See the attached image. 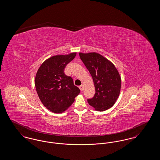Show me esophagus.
I'll return each instance as SVG.
<instances>
[{"label": "esophagus", "instance_id": "obj_1", "mask_svg": "<svg viewBox=\"0 0 160 160\" xmlns=\"http://www.w3.org/2000/svg\"><path fill=\"white\" fill-rule=\"evenodd\" d=\"M79 89H80V91H83V85H81V86H80L79 87Z\"/></svg>", "mask_w": 160, "mask_h": 160}]
</instances>
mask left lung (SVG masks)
Here are the masks:
<instances>
[{"label":"left lung","mask_w":160,"mask_h":160,"mask_svg":"<svg viewBox=\"0 0 160 160\" xmlns=\"http://www.w3.org/2000/svg\"><path fill=\"white\" fill-rule=\"evenodd\" d=\"M81 60L89 71L95 88L89 104L95 110L103 112L113 106L119 97L121 78L114 64L100 54L79 53Z\"/></svg>","instance_id":"left-lung-1"}]
</instances>
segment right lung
Returning a JSON list of instances; mask_svg holds the SVG:
<instances>
[{"instance_id":"add662e5","label":"right lung","mask_w":160,"mask_h":160,"mask_svg":"<svg viewBox=\"0 0 160 160\" xmlns=\"http://www.w3.org/2000/svg\"><path fill=\"white\" fill-rule=\"evenodd\" d=\"M76 54L52 56L41 64L36 74L35 85L39 98L48 110L55 113L67 110L80 92L72 78L63 72Z\"/></svg>"}]
</instances>
